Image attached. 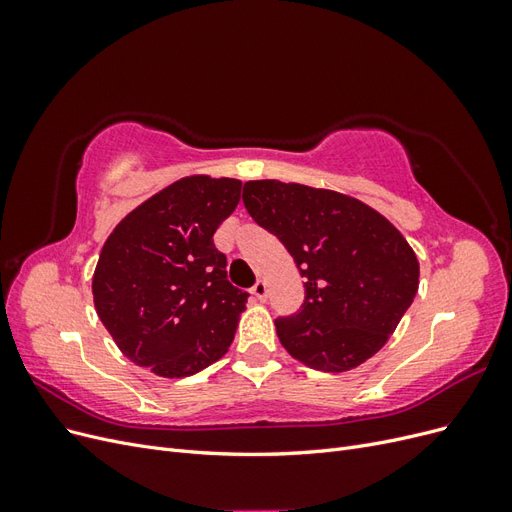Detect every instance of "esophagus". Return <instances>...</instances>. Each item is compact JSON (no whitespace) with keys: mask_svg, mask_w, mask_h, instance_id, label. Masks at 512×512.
<instances>
[{"mask_svg":"<svg viewBox=\"0 0 512 512\" xmlns=\"http://www.w3.org/2000/svg\"><path fill=\"white\" fill-rule=\"evenodd\" d=\"M252 294H254V297H256L258 301H267V297H269V288H267V284H265V282H256V284H254V288H252Z\"/></svg>","mask_w":512,"mask_h":512,"instance_id":"1","label":"esophagus"}]
</instances>
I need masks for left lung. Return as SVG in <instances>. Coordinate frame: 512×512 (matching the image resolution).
Instances as JSON below:
<instances>
[{"label":"left lung","mask_w":512,"mask_h":512,"mask_svg":"<svg viewBox=\"0 0 512 512\" xmlns=\"http://www.w3.org/2000/svg\"><path fill=\"white\" fill-rule=\"evenodd\" d=\"M243 203L305 277L301 312L275 320L290 356L329 374L371 359L416 297L418 260L406 237L363 200L303 183L247 181Z\"/></svg>","instance_id":"1"}]
</instances>
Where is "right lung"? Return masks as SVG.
Returning a JSON list of instances; mask_svg holds the SVG:
<instances>
[{
	"instance_id": "add662e5",
	"label": "right lung",
	"mask_w": 512,
	"mask_h": 512,
	"mask_svg": "<svg viewBox=\"0 0 512 512\" xmlns=\"http://www.w3.org/2000/svg\"><path fill=\"white\" fill-rule=\"evenodd\" d=\"M241 181L192 175L132 209L102 245L96 312L123 356L162 378L198 374L228 352L247 292L213 245Z\"/></svg>"
}]
</instances>
